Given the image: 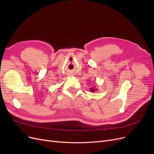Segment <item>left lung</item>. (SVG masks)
<instances>
[{
    "mask_svg": "<svg viewBox=\"0 0 154 154\" xmlns=\"http://www.w3.org/2000/svg\"><path fill=\"white\" fill-rule=\"evenodd\" d=\"M95 91H96L95 88H91V92H94Z\"/></svg>",
    "mask_w": 154,
    "mask_h": 154,
    "instance_id": "left-lung-1",
    "label": "left lung"
}]
</instances>
